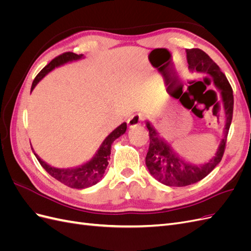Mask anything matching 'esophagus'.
<instances>
[{"label": "esophagus", "instance_id": "esophagus-1", "mask_svg": "<svg viewBox=\"0 0 251 251\" xmlns=\"http://www.w3.org/2000/svg\"><path fill=\"white\" fill-rule=\"evenodd\" d=\"M144 118V115L141 113H137V114H134V115L132 117L128 118L127 120V125L130 127H135L141 124V121L143 120Z\"/></svg>", "mask_w": 251, "mask_h": 251}]
</instances>
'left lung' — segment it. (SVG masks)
Here are the masks:
<instances>
[{
  "label": "left lung",
  "instance_id": "8db88e82",
  "mask_svg": "<svg viewBox=\"0 0 251 251\" xmlns=\"http://www.w3.org/2000/svg\"><path fill=\"white\" fill-rule=\"evenodd\" d=\"M186 57L189 69L209 75L214 79L215 86L221 90L226 125L224 138L220 144L215 158L201 166H195L175 155L166 142L159 137L154 127L150 125V123H147L150 136V147L146 157L148 169L151 176H154L161 183L178 187L191 185L202 180L222 160L226 147L227 134H228L231 125L233 113L232 89L220 67L206 53L198 48L186 50Z\"/></svg>",
  "mask_w": 251,
  "mask_h": 251
}]
</instances>
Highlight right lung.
I'll list each match as a JSON object with an SVG mask.
<instances>
[{"label":"right lung","instance_id":"obj_1","mask_svg":"<svg viewBox=\"0 0 251 251\" xmlns=\"http://www.w3.org/2000/svg\"><path fill=\"white\" fill-rule=\"evenodd\" d=\"M82 56V54H76V53L73 52H65L63 54H60L56 56L55 58H53L51 62L41 70V72L36 75L32 86H31V91L34 89L36 86V83L39 82L45 75L49 73L52 69H54L55 67L63 65L67 62H70V60L74 59H78ZM126 130V124L124 123L123 125H120L117 128H115L107 138L104 139L102 144L100 146V150H98L97 154L93 159L83 164L79 168L76 169H71V170H59L55 168H51L50 165L47 163H45L42 159L37 156L36 154L35 157L41 165L45 169L50 176H52L57 181L62 182L63 184L69 186L71 188H86L90 187L94 184H96L97 182H100L103 176L104 171L107 169V166L109 164V159H110V154H111V146L113 141L116 138H118L119 136L125 134ZM34 153V151H33Z\"/></svg>","mask_w":251,"mask_h":251}]
</instances>
